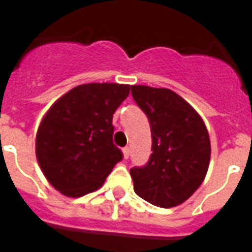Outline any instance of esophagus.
<instances>
[{
    "mask_svg": "<svg viewBox=\"0 0 252 252\" xmlns=\"http://www.w3.org/2000/svg\"><path fill=\"white\" fill-rule=\"evenodd\" d=\"M129 154H131V151H129V148H128V147L123 148V155H124V159L129 158Z\"/></svg>",
    "mask_w": 252,
    "mask_h": 252,
    "instance_id": "esophagus-1",
    "label": "esophagus"
}]
</instances>
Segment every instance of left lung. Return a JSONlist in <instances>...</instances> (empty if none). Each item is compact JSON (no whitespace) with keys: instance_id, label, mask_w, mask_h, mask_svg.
Returning a JSON list of instances; mask_svg holds the SVG:
<instances>
[{"instance_id":"8db88e82","label":"left lung","mask_w":252,"mask_h":252,"mask_svg":"<svg viewBox=\"0 0 252 252\" xmlns=\"http://www.w3.org/2000/svg\"><path fill=\"white\" fill-rule=\"evenodd\" d=\"M131 93L147 115L153 136L147 164L131 169L135 193L160 208L180 205L205 178L211 160L208 129L193 106L170 89L133 85Z\"/></svg>"}]
</instances>
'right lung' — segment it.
Wrapping results in <instances>:
<instances>
[{
  "label": "right lung",
  "mask_w": 252,
  "mask_h": 252,
  "mask_svg": "<svg viewBox=\"0 0 252 252\" xmlns=\"http://www.w3.org/2000/svg\"><path fill=\"white\" fill-rule=\"evenodd\" d=\"M129 85L85 83L58 99L36 133V158L58 191L81 197L99 189L123 159L113 144V113Z\"/></svg>",
  "instance_id": "right-lung-1"
}]
</instances>
